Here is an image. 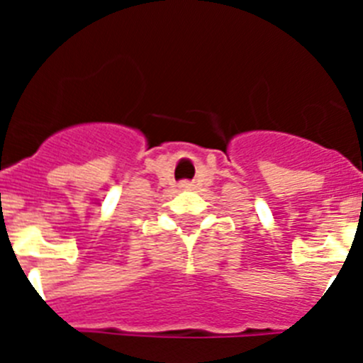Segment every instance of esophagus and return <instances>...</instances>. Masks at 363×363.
<instances>
[{
  "label": "esophagus",
  "instance_id": "esophagus-1",
  "mask_svg": "<svg viewBox=\"0 0 363 363\" xmlns=\"http://www.w3.org/2000/svg\"><path fill=\"white\" fill-rule=\"evenodd\" d=\"M179 187L185 189V191H189V189L194 187V184H192V182H189V179H184V182H182V184H179Z\"/></svg>",
  "mask_w": 363,
  "mask_h": 363
}]
</instances>
